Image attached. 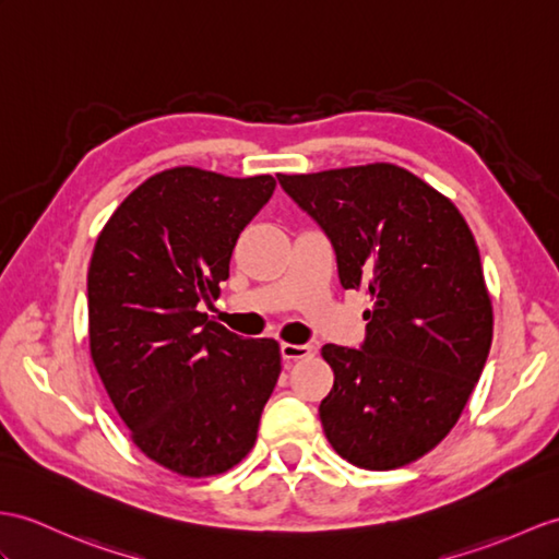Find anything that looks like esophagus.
I'll use <instances>...</instances> for the list:
<instances>
[{
    "label": "esophagus",
    "instance_id": "34e87169",
    "mask_svg": "<svg viewBox=\"0 0 559 559\" xmlns=\"http://www.w3.org/2000/svg\"><path fill=\"white\" fill-rule=\"evenodd\" d=\"M308 356H312V346H308V344H301V346H298V344H282V358L287 362L304 360Z\"/></svg>",
    "mask_w": 559,
    "mask_h": 559
}]
</instances>
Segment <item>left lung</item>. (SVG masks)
Returning a JSON list of instances; mask_svg holds the SVG:
<instances>
[{"mask_svg":"<svg viewBox=\"0 0 559 559\" xmlns=\"http://www.w3.org/2000/svg\"><path fill=\"white\" fill-rule=\"evenodd\" d=\"M277 180L330 237L342 287L372 301L360 348L322 346L334 370L324 437L362 469L411 465L455 427L491 348L472 229L451 199L393 163Z\"/></svg>","mask_w":559,"mask_h":559,"instance_id":"obj_1","label":"left lung"}]
</instances>
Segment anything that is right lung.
Returning <instances> with one entry per match:
<instances>
[{
	"instance_id": "1",
	"label": "right lung",
	"mask_w": 559,
	"mask_h": 559,
	"mask_svg": "<svg viewBox=\"0 0 559 559\" xmlns=\"http://www.w3.org/2000/svg\"><path fill=\"white\" fill-rule=\"evenodd\" d=\"M275 177L160 170L108 217L87 272L90 353L132 443L180 476L249 455L282 372L275 338H241L201 304L221 294L241 229Z\"/></svg>"
}]
</instances>
